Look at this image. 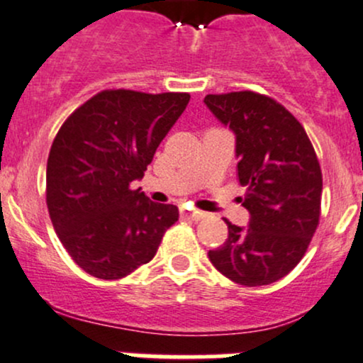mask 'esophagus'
Returning a JSON list of instances; mask_svg holds the SVG:
<instances>
[{
    "label": "esophagus",
    "instance_id": "1",
    "mask_svg": "<svg viewBox=\"0 0 363 363\" xmlns=\"http://www.w3.org/2000/svg\"><path fill=\"white\" fill-rule=\"evenodd\" d=\"M181 216L186 220H194V222H198V220H201L203 216H205V213L196 210H186V208H181Z\"/></svg>",
    "mask_w": 363,
    "mask_h": 363
}]
</instances>
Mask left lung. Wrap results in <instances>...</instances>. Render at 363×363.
<instances>
[{
  "instance_id": "left-lung-1",
  "label": "left lung",
  "mask_w": 363,
  "mask_h": 363,
  "mask_svg": "<svg viewBox=\"0 0 363 363\" xmlns=\"http://www.w3.org/2000/svg\"><path fill=\"white\" fill-rule=\"evenodd\" d=\"M205 104L235 133L237 177L251 218L208 252L228 280L261 286L286 277L309 247L320 218L323 172L306 129L280 102L256 91L210 94Z\"/></svg>"
}]
</instances>
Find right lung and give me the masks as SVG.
<instances>
[{
  "mask_svg": "<svg viewBox=\"0 0 363 363\" xmlns=\"http://www.w3.org/2000/svg\"><path fill=\"white\" fill-rule=\"evenodd\" d=\"M191 95L109 89L68 116L52 141L45 201L72 259L91 277L119 280L157 254L179 220L174 205L133 189Z\"/></svg>",
  "mask_w": 363,
  "mask_h": 363,
  "instance_id": "1",
  "label": "right lung"
}]
</instances>
